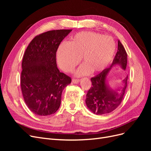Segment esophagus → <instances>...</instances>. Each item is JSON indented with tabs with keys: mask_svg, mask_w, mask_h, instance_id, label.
Masks as SVG:
<instances>
[{
	"mask_svg": "<svg viewBox=\"0 0 151 151\" xmlns=\"http://www.w3.org/2000/svg\"><path fill=\"white\" fill-rule=\"evenodd\" d=\"M80 81V80L79 79H72V82L75 84H77Z\"/></svg>",
	"mask_w": 151,
	"mask_h": 151,
	"instance_id": "esophagus-1",
	"label": "esophagus"
}]
</instances>
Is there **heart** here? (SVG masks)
<instances>
[{
  "label": "heart",
  "instance_id": "heart-1",
  "mask_svg": "<svg viewBox=\"0 0 151 151\" xmlns=\"http://www.w3.org/2000/svg\"><path fill=\"white\" fill-rule=\"evenodd\" d=\"M115 49V42L111 36L93 31H82L70 36L67 44L58 47L57 59L63 71L71 72L82 58L84 63L77 74L83 76L91 71H103L111 61Z\"/></svg>",
  "mask_w": 151,
  "mask_h": 151
}]
</instances>
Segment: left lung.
Listing matches in <instances>:
<instances>
[{"label":"left lung","mask_w":151,"mask_h":151,"mask_svg":"<svg viewBox=\"0 0 151 151\" xmlns=\"http://www.w3.org/2000/svg\"><path fill=\"white\" fill-rule=\"evenodd\" d=\"M120 65L125 70L127 64V53L123 45L118 41V50L111 66L91 79L92 87L86 94V103L90 110L96 115L109 113L118 108L125 96L127 86L128 76L123 79V86L118 90H113L106 84L107 77L112 65Z\"/></svg>","instance_id":"obj_1"}]
</instances>
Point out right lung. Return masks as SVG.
I'll return each mask as SVG.
<instances>
[{"instance_id":"right-lung-1","label":"right lung","mask_w":151,"mask_h":151,"mask_svg":"<svg viewBox=\"0 0 151 151\" xmlns=\"http://www.w3.org/2000/svg\"><path fill=\"white\" fill-rule=\"evenodd\" d=\"M72 29L45 32L32 40L22 62L21 86L24 101L36 115L47 116L60 107L62 93L71 77L58 69L56 53Z\"/></svg>"}]
</instances>
